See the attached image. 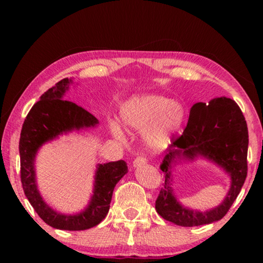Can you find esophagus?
Masks as SVG:
<instances>
[{
  "instance_id": "obj_1",
  "label": "esophagus",
  "mask_w": 263,
  "mask_h": 263,
  "mask_svg": "<svg viewBox=\"0 0 263 263\" xmlns=\"http://www.w3.org/2000/svg\"><path fill=\"white\" fill-rule=\"evenodd\" d=\"M146 162H147V160H146V158L144 157H138L137 159H135V161L132 162V166L135 168H138L140 166H144V164H146Z\"/></svg>"
}]
</instances>
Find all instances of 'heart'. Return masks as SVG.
<instances>
[{
  "label": "heart",
  "instance_id": "1",
  "mask_svg": "<svg viewBox=\"0 0 263 263\" xmlns=\"http://www.w3.org/2000/svg\"><path fill=\"white\" fill-rule=\"evenodd\" d=\"M183 109L166 96L144 94L131 97L123 104L119 117L128 130L142 132L151 152L159 153L168 147L183 122ZM111 135L122 140L124 133L117 124H111Z\"/></svg>",
  "mask_w": 263,
  "mask_h": 263
}]
</instances>
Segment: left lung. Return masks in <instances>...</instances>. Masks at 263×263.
Wrapping results in <instances>:
<instances>
[{
    "mask_svg": "<svg viewBox=\"0 0 263 263\" xmlns=\"http://www.w3.org/2000/svg\"><path fill=\"white\" fill-rule=\"evenodd\" d=\"M248 130L241 110L233 100L217 97L196 103L183 135L173 140L160 168L164 173L155 209L163 219L184 228L211 224L230 210L247 176ZM206 158L223 168L231 179L229 193L219 206L208 212L193 211L177 201L171 188V167L177 161Z\"/></svg>",
    "mask_w": 263,
    "mask_h": 263,
    "instance_id": "obj_1",
    "label": "left lung"
}]
</instances>
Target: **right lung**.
Returning a JSON list of instances; mask_svg holds the SVG:
<instances>
[{"mask_svg":"<svg viewBox=\"0 0 263 263\" xmlns=\"http://www.w3.org/2000/svg\"><path fill=\"white\" fill-rule=\"evenodd\" d=\"M73 83L64 79L41 96L26 116L20 139L21 180L24 194L38 216L58 230L82 231L96 226L109 212L116 184L127 173L124 160L96 166L92 195L88 205L75 215H65L44 201L37 185L34 161L39 148L46 142L73 131L88 130L99 125V119L81 106L64 100Z\"/></svg>","mask_w":263,"mask_h":263,"instance_id":"1","label":"right lung"}]
</instances>
